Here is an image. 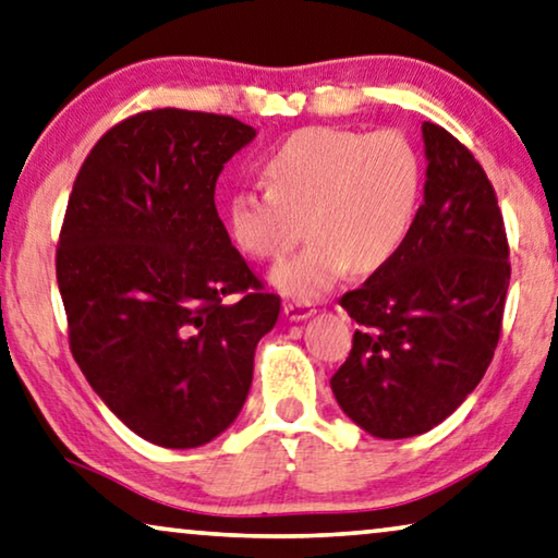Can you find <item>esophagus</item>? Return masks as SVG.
Segmentation results:
<instances>
[{
  "instance_id": "34e87169",
  "label": "esophagus",
  "mask_w": 558,
  "mask_h": 558,
  "mask_svg": "<svg viewBox=\"0 0 558 558\" xmlns=\"http://www.w3.org/2000/svg\"><path fill=\"white\" fill-rule=\"evenodd\" d=\"M313 313H315V307L307 305V303H286V305H282V315H286V320H290V323L311 318Z\"/></svg>"
}]
</instances>
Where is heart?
Wrapping results in <instances>:
<instances>
[{
  "mask_svg": "<svg viewBox=\"0 0 558 558\" xmlns=\"http://www.w3.org/2000/svg\"><path fill=\"white\" fill-rule=\"evenodd\" d=\"M268 187H235L226 226L240 251L276 263L303 235L313 240L270 272L293 301H315L348 272L384 270L409 243L423 197L418 149L401 132L305 128L265 155Z\"/></svg>",
  "mask_w": 558,
  "mask_h": 558,
  "instance_id": "b5f03b06",
  "label": "heart"
}]
</instances>
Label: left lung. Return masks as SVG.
<instances>
[{"label": "left lung", "instance_id": "1", "mask_svg": "<svg viewBox=\"0 0 558 558\" xmlns=\"http://www.w3.org/2000/svg\"><path fill=\"white\" fill-rule=\"evenodd\" d=\"M426 185L409 243L340 298L359 323L332 396L376 438H411L446 421L494 359L511 265L486 172L459 140L423 122Z\"/></svg>", "mask_w": 558, "mask_h": 558}]
</instances>
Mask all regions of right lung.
I'll list each match as a JSON object with an SVG mask.
<instances>
[{
	"label": "right lung",
	"instance_id": "right-lung-1",
	"mask_svg": "<svg viewBox=\"0 0 558 558\" xmlns=\"http://www.w3.org/2000/svg\"><path fill=\"white\" fill-rule=\"evenodd\" d=\"M253 137L226 114H135L93 147L66 203L57 282L72 355L155 446L197 448L235 423L257 340L278 320V295L263 293L215 207L222 168Z\"/></svg>",
	"mask_w": 558,
	"mask_h": 558
}]
</instances>
